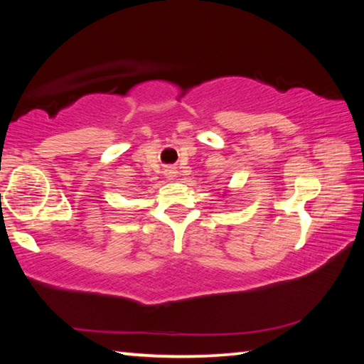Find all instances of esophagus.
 I'll return each mask as SVG.
<instances>
[{"mask_svg":"<svg viewBox=\"0 0 364 364\" xmlns=\"http://www.w3.org/2000/svg\"><path fill=\"white\" fill-rule=\"evenodd\" d=\"M165 175H167L168 180H173V178L176 176V170L173 167H168L167 170H165Z\"/></svg>","mask_w":364,"mask_h":364,"instance_id":"1","label":"esophagus"}]
</instances>
